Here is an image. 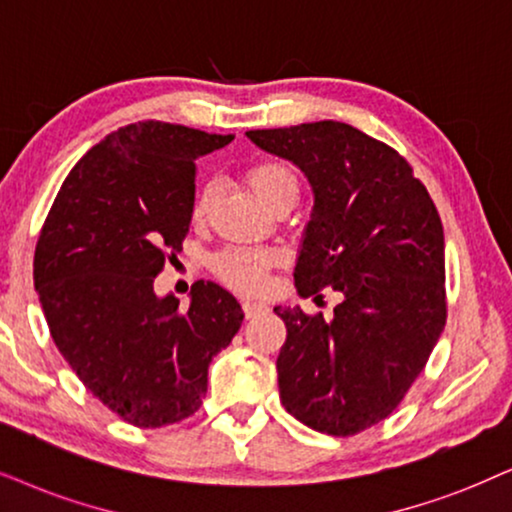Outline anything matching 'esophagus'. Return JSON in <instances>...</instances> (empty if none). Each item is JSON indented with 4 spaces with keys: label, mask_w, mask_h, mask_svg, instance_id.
<instances>
[{
    "label": "esophagus",
    "mask_w": 512,
    "mask_h": 512,
    "mask_svg": "<svg viewBox=\"0 0 512 512\" xmlns=\"http://www.w3.org/2000/svg\"><path fill=\"white\" fill-rule=\"evenodd\" d=\"M243 312H245V316H248V319H255L257 314L267 312V307H264V304H260V302L245 300V302H243Z\"/></svg>",
    "instance_id": "34e87169"
}]
</instances>
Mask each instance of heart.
Masks as SVG:
<instances>
[{"instance_id":"heart-1","label":"heart","mask_w":512,"mask_h":512,"mask_svg":"<svg viewBox=\"0 0 512 512\" xmlns=\"http://www.w3.org/2000/svg\"><path fill=\"white\" fill-rule=\"evenodd\" d=\"M250 189L260 196L271 210L293 203L300 196V179L281 160H260L250 165L245 172ZM212 200H215V186L208 184L198 191L193 200V219L203 222L208 217ZM281 262V252L269 248H243V245H229L212 255V271L222 278L226 286L241 290V293H260L267 286V271Z\"/></svg>"}]
</instances>
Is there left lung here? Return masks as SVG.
<instances>
[{"label": "left lung", "instance_id": "left-lung-1", "mask_svg": "<svg viewBox=\"0 0 512 512\" xmlns=\"http://www.w3.org/2000/svg\"><path fill=\"white\" fill-rule=\"evenodd\" d=\"M250 141L307 174L314 210L297 293H340L333 319L274 307L288 413L316 432L357 435L401 404L446 323L444 229L428 189L392 146L345 122L252 129Z\"/></svg>", "mask_w": 512, "mask_h": 512}]
</instances>
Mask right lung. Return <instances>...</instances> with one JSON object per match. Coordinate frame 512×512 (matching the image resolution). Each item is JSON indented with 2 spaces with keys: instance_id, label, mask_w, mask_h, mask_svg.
<instances>
[{
  "instance_id": "obj_1",
  "label": "right lung",
  "mask_w": 512,
  "mask_h": 512,
  "mask_svg": "<svg viewBox=\"0 0 512 512\" xmlns=\"http://www.w3.org/2000/svg\"><path fill=\"white\" fill-rule=\"evenodd\" d=\"M231 139L155 120L120 127L70 170L37 238L32 276L58 352L137 428L193 416L212 357L243 323L212 281L193 283L189 307L153 290L189 234L196 160Z\"/></svg>"
}]
</instances>
